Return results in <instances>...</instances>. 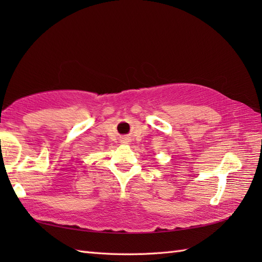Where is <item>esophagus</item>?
Wrapping results in <instances>:
<instances>
[{"label": "esophagus", "instance_id": "1", "mask_svg": "<svg viewBox=\"0 0 262 262\" xmlns=\"http://www.w3.org/2000/svg\"><path fill=\"white\" fill-rule=\"evenodd\" d=\"M128 142H129V141H128L127 138H126V140H122V143H125V144H128Z\"/></svg>", "mask_w": 262, "mask_h": 262}]
</instances>
